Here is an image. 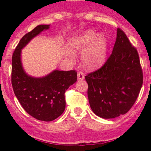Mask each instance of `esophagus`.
Returning <instances> with one entry per match:
<instances>
[{
	"mask_svg": "<svg viewBox=\"0 0 151 151\" xmlns=\"http://www.w3.org/2000/svg\"><path fill=\"white\" fill-rule=\"evenodd\" d=\"M77 77H78V80H82L85 78V75L82 72H78V74H77Z\"/></svg>",
	"mask_w": 151,
	"mask_h": 151,
	"instance_id": "esophagus-1",
	"label": "esophagus"
}]
</instances>
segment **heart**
I'll use <instances>...</instances> for the list:
<instances>
[{
	"label": "heart",
	"instance_id": "obj_1",
	"mask_svg": "<svg viewBox=\"0 0 151 151\" xmlns=\"http://www.w3.org/2000/svg\"><path fill=\"white\" fill-rule=\"evenodd\" d=\"M68 47L73 53L82 52V61L85 69H97L105 63L107 58L108 42L103 33H97L93 30H87L69 40ZM66 55L71 57L67 52Z\"/></svg>",
	"mask_w": 151,
	"mask_h": 151
}]
</instances>
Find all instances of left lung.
I'll return each mask as SVG.
<instances>
[{
  "mask_svg": "<svg viewBox=\"0 0 151 151\" xmlns=\"http://www.w3.org/2000/svg\"><path fill=\"white\" fill-rule=\"evenodd\" d=\"M92 111L104 119L123 115L132 107L143 84L138 51L123 31L117 29L111 55L104 65L85 76Z\"/></svg>",
  "mask_w": 151,
  "mask_h": 151,
  "instance_id": "8db88e82",
  "label": "left lung"
}]
</instances>
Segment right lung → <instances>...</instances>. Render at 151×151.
I'll list each match as a JSON object with an SVG mask.
<instances>
[{"label":"right lung","mask_w":151,"mask_h":151,"mask_svg":"<svg viewBox=\"0 0 151 151\" xmlns=\"http://www.w3.org/2000/svg\"><path fill=\"white\" fill-rule=\"evenodd\" d=\"M50 25H39L21 38L12 57L11 81L13 91L23 109L36 119L54 120L66 107L65 91L77 81L75 70H54L41 78L32 77L24 71L21 51L34 37Z\"/></svg>","instance_id":"add662e5"}]
</instances>
